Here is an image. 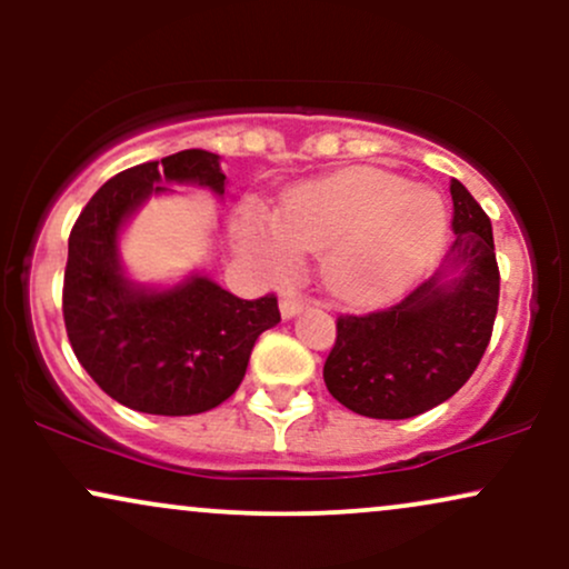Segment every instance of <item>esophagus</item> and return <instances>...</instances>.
<instances>
[{"label": "esophagus", "instance_id": "34e87169", "mask_svg": "<svg viewBox=\"0 0 569 569\" xmlns=\"http://www.w3.org/2000/svg\"><path fill=\"white\" fill-rule=\"evenodd\" d=\"M302 310H305V302L299 297H291L289 293V297L280 299V316H283L286 321H289V318H297Z\"/></svg>", "mask_w": 569, "mask_h": 569}]
</instances>
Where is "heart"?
<instances>
[{
  "instance_id": "obj_1",
  "label": "heart",
  "mask_w": 569,
  "mask_h": 569,
  "mask_svg": "<svg viewBox=\"0 0 569 569\" xmlns=\"http://www.w3.org/2000/svg\"><path fill=\"white\" fill-rule=\"evenodd\" d=\"M447 227V202L433 187L380 168H345L291 187L276 213L246 208L232 232L267 272L291 270L302 251H318V276L331 297L382 305L426 276Z\"/></svg>"
}]
</instances>
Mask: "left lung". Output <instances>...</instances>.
Wrapping results in <instances>:
<instances>
[{"label": "left lung", "instance_id": "obj_1", "mask_svg": "<svg viewBox=\"0 0 569 569\" xmlns=\"http://www.w3.org/2000/svg\"><path fill=\"white\" fill-rule=\"evenodd\" d=\"M449 192L455 243L436 276L388 310L339 316L323 382L356 415H422L452 398L485 356L500 293L492 224L460 181Z\"/></svg>", "mask_w": 569, "mask_h": 569}]
</instances>
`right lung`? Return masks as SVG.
Listing matches in <instances>:
<instances>
[{"mask_svg":"<svg viewBox=\"0 0 569 569\" xmlns=\"http://www.w3.org/2000/svg\"><path fill=\"white\" fill-rule=\"evenodd\" d=\"M202 187L224 198L221 158L184 149L128 168L90 198L69 234L63 321L98 388L122 407L162 417L200 415L243 382L262 331L280 323L278 299H238L206 272L139 283L122 262V234L149 198Z\"/></svg>","mask_w":569,"mask_h":569,"instance_id":"right-lung-1","label":"right lung"}]
</instances>
